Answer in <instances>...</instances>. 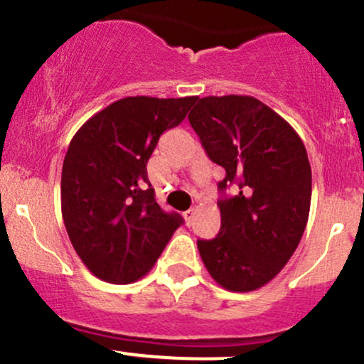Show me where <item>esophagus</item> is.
<instances>
[{
    "label": "esophagus",
    "mask_w": 364,
    "mask_h": 364,
    "mask_svg": "<svg viewBox=\"0 0 364 364\" xmlns=\"http://www.w3.org/2000/svg\"><path fill=\"white\" fill-rule=\"evenodd\" d=\"M183 217H185V223H186V225H190V224H191V220H193V217H195V208H190V210L183 212Z\"/></svg>",
    "instance_id": "34e87169"
}]
</instances>
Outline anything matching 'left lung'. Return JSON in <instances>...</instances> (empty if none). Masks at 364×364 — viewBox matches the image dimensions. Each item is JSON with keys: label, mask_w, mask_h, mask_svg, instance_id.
<instances>
[{"label": "left lung", "mask_w": 364, "mask_h": 364, "mask_svg": "<svg viewBox=\"0 0 364 364\" xmlns=\"http://www.w3.org/2000/svg\"><path fill=\"white\" fill-rule=\"evenodd\" d=\"M212 162L223 166L220 231L198 240L210 277L224 289H260L298 248L311 202V168L301 136L252 95H208L188 114Z\"/></svg>", "instance_id": "left-lung-1"}]
</instances>
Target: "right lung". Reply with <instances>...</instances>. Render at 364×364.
Here are the masks:
<instances>
[{
    "label": "right lung",
    "instance_id": "right-lung-1",
    "mask_svg": "<svg viewBox=\"0 0 364 364\" xmlns=\"http://www.w3.org/2000/svg\"><path fill=\"white\" fill-rule=\"evenodd\" d=\"M196 99H119L87 119L70 141L61 173L63 223L95 277L139 281L181 225V217L157 205L147 161L159 136L178 127Z\"/></svg>",
    "mask_w": 364,
    "mask_h": 364
}]
</instances>
